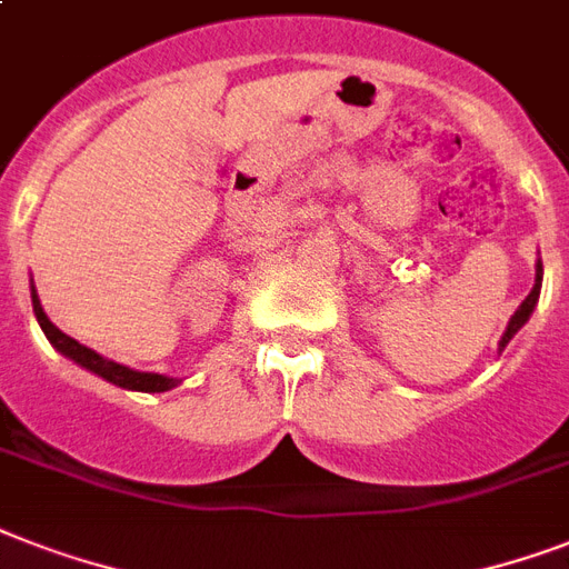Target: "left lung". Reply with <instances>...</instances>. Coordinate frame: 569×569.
Returning a JSON list of instances; mask_svg holds the SVG:
<instances>
[{
    "instance_id": "1",
    "label": "left lung",
    "mask_w": 569,
    "mask_h": 569,
    "mask_svg": "<svg viewBox=\"0 0 569 569\" xmlns=\"http://www.w3.org/2000/svg\"><path fill=\"white\" fill-rule=\"evenodd\" d=\"M540 283H543V262L538 259V266H535V286H531L529 298H526V301L517 307V312H513L511 321H508V328H505L502 339H499V351H505V346L511 342L513 333H517V330H520L522 325L529 321L531 312H535V307H538V298H540Z\"/></svg>"
}]
</instances>
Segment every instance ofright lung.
<instances>
[{
	"label": "right lung",
	"instance_id": "1",
	"mask_svg": "<svg viewBox=\"0 0 569 569\" xmlns=\"http://www.w3.org/2000/svg\"><path fill=\"white\" fill-rule=\"evenodd\" d=\"M31 307H34V316H38L40 330L47 333V339L52 342L56 351H61L64 357H70L73 363H79L88 372L100 375L114 387L123 389H136V392H164V389H173L180 380L168 378V375H156V372H136V369H129V366H120L114 360H106L102 355H97L93 348H84L82 342H76L73 337H67L61 330L47 319V312L40 307V298L34 292V286H31Z\"/></svg>",
	"mask_w": 569,
	"mask_h": 569
}]
</instances>
